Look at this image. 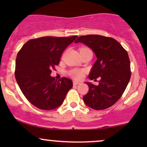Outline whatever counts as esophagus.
Masks as SVG:
<instances>
[{
    "instance_id": "obj_1",
    "label": "esophagus",
    "mask_w": 147,
    "mask_h": 147,
    "mask_svg": "<svg viewBox=\"0 0 147 147\" xmlns=\"http://www.w3.org/2000/svg\"><path fill=\"white\" fill-rule=\"evenodd\" d=\"M78 84H80V82H77V81H74L73 82V85L76 86V85H78Z\"/></svg>"
}]
</instances>
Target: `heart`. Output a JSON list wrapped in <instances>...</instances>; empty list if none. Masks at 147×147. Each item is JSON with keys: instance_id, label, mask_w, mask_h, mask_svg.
<instances>
[{"instance_id": "b5f03b06", "label": "heart", "mask_w": 147, "mask_h": 147, "mask_svg": "<svg viewBox=\"0 0 147 147\" xmlns=\"http://www.w3.org/2000/svg\"><path fill=\"white\" fill-rule=\"evenodd\" d=\"M80 48V49H82ZM69 76L72 77V78L75 79H80L83 77L84 76V71L82 70H79V69H73V70H70L68 72Z\"/></svg>"}]
</instances>
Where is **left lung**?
<instances>
[{"label": "left lung", "mask_w": 147, "mask_h": 147, "mask_svg": "<svg viewBox=\"0 0 147 147\" xmlns=\"http://www.w3.org/2000/svg\"><path fill=\"white\" fill-rule=\"evenodd\" d=\"M83 43L95 52L97 59L89 74V79L97 86L87 82L88 93L83 97L88 106L95 110L111 107L122 97L131 78L130 60L126 50L111 37L97 34L78 37L75 41Z\"/></svg>", "instance_id": "obj_1"}]
</instances>
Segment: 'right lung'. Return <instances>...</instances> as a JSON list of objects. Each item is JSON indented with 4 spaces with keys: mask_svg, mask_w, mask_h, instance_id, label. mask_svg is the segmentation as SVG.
Returning <instances> with one entry per match:
<instances>
[{
    "mask_svg": "<svg viewBox=\"0 0 147 147\" xmlns=\"http://www.w3.org/2000/svg\"><path fill=\"white\" fill-rule=\"evenodd\" d=\"M77 37L33 38L18 51L14 72L16 80L26 99L38 109L50 111L59 107L72 88L70 79L63 77L57 81L50 74L59 63L65 49Z\"/></svg>",
    "mask_w": 147,
    "mask_h": 147,
    "instance_id": "1",
    "label": "right lung"
}]
</instances>
